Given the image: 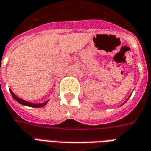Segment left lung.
Returning <instances> with one entry per match:
<instances>
[{"label":"left lung","mask_w":151,"mask_h":151,"mask_svg":"<svg viewBox=\"0 0 151 151\" xmlns=\"http://www.w3.org/2000/svg\"><path fill=\"white\" fill-rule=\"evenodd\" d=\"M125 102H126V101H125ZM125 102H124V103H125ZM122 105H123V104H122Z\"/></svg>","instance_id":"obj_1"}]
</instances>
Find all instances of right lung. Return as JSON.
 <instances>
[{
  "label": "right lung",
  "mask_w": 151,
  "mask_h": 151,
  "mask_svg": "<svg viewBox=\"0 0 151 151\" xmlns=\"http://www.w3.org/2000/svg\"><path fill=\"white\" fill-rule=\"evenodd\" d=\"M10 93H11L12 96L14 97L15 100L17 102H18L19 104H21L22 105H26V106H28V107H32V108H42V107H44L45 105L47 104V103L48 101L44 102V103H42V104H33V103H30V102L27 101H25L23 99H22L18 98V96H16V95L14 94V92L10 91Z\"/></svg>",
  "instance_id": "1"
}]
</instances>
